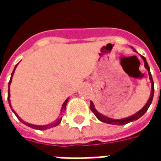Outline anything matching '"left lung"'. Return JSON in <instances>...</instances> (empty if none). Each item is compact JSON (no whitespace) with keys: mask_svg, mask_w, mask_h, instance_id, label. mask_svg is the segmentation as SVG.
<instances>
[{"mask_svg":"<svg viewBox=\"0 0 161 161\" xmlns=\"http://www.w3.org/2000/svg\"><path fill=\"white\" fill-rule=\"evenodd\" d=\"M142 59L144 60V64H145V67L147 68V70H148V73H149V78H150V81H151V84H152V91H151V96H150V97H149L148 101L147 103H146V105L143 107V108L138 112V113H136L135 115H132V116H129L128 118H124V119H121V120H115V119H111V118H108V117H106L104 115H103L100 113H98L97 110H96V108H94V104H93V103L91 102V111L93 112L95 114V115L97 117V119H99L100 121H103V122H105V123H108V124H112V125H125L128 123V122H130V121H134L135 120H137L139 119L141 116L145 114L146 112L147 111V109H148L149 106L151 104V103L153 101V93H154V84H153V81L152 78V75L150 73V69H149L148 66V64L147 62V60L143 56H142Z\"/></svg>","mask_w":161,"mask_h":161,"instance_id":"obj_1","label":"left lung"}]
</instances>
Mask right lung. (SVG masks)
<instances>
[{
  "label": "right lung",
  "instance_id": "1",
  "mask_svg": "<svg viewBox=\"0 0 161 161\" xmlns=\"http://www.w3.org/2000/svg\"><path fill=\"white\" fill-rule=\"evenodd\" d=\"M18 65V64H16V66ZM15 66V68H16ZM15 68H14V71L12 72V75H11V78H10V81H9V84H8V103L9 105H10V107H11V103H10V100H9V97H10V94H9V86H10V84H11V81H12V77H13V75H14V70H15ZM67 102H68V99H66L65 100V102L64 103L63 105H62V112H64V110L66 108V103ZM12 108V107H11ZM13 111H14V113L15 114V115L19 118V120L21 122H23L24 124L26 125V126H28V127H30V128H34V129H40V130H46V129H47V128H53V127H56V126H58V125L59 124L60 122H61V120H62V116H60L59 118H58L56 120V121H54V122H53V123H51V124L49 125H46V126H36V125H32V124H29V123H27V122H26V121H22L21 119L19 118V116H18V115L16 114L15 112H14V109H12Z\"/></svg>",
  "mask_w": 161,
  "mask_h": 161
}]
</instances>
